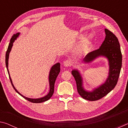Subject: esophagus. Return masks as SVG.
I'll list each match as a JSON object with an SVG mask.
<instances>
[{
	"label": "esophagus",
	"instance_id": "obj_1",
	"mask_svg": "<svg viewBox=\"0 0 128 128\" xmlns=\"http://www.w3.org/2000/svg\"><path fill=\"white\" fill-rule=\"evenodd\" d=\"M64 66L66 67L70 66H71V62L70 61H69V60H66V61H65L64 62Z\"/></svg>",
	"mask_w": 128,
	"mask_h": 128
}]
</instances>
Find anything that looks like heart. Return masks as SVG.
Wrapping results in <instances>:
<instances>
[{
	"label": "heart",
	"instance_id": "b5f03b06",
	"mask_svg": "<svg viewBox=\"0 0 128 128\" xmlns=\"http://www.w3.org/2000/svg\"><path fill=\"white\" fill-rule=\"evenodd\" d=\"M91 46V42L88 39L84 40L81 43L80 46L77 50V54L78 55H81L82 54L86 53L89 49Z\"/></svg>",
	"mask_w": 128,
	"mask_h": 128
}]
</instances>
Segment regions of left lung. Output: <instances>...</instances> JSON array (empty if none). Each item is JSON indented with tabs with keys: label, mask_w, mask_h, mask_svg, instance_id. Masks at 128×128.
<instances>
[{
	"label": "left lung",
	"mask_w": 128,
	"mask_h": 128,
	"mask_svg": "<svg viewBox=\"0 0 128 128\" xmlns=\"http://www.w3.org/2000/svg\"><path fill=\"white\" fill-rule=\"evenodd\" d=\"M106 38L100 48L88 53L84 58L85 62L92 61L98 56H103L109 62V74L106 81L99 88L92 92H86L82 87V80L80 73L77 70H73L72 74L76 82L78 94L84 99L90 101L98 100L107 95L115 87L122 66V54L120 43L114 34L107 29H105Z\"/></svg>",
	"instance_id": "1"
}]
</instances>
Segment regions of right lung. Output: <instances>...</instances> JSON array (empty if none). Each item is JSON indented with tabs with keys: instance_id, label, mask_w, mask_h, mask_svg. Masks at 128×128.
Instances as JSON below:
<instances>
[{
	"instance_id": "add662e5",
	"label": "right lung",
	"mask_w": 128,
	"mask_h": 128,
	"mask_svg": "<svg viewBox=\"0 0 128 128\" xmlns=\"http://www.w3.org/2000/svg\"><path fill=\"white\" fill-rule=\"evenodd\" d=\"M19 34L20 33H17L15 34H14L12 36L11 39H10V43L9 44V46L8 47L7 52H6V67H7V71L8 73V74H9V77H10V83H11L12 85L14 88L15 91L18 93L19 95H20L21 96H22L24 98H25V99H26L27 100L30 102L32 103H42L43 102L47 101L48 100V99L51 98V97L52 96V95L54 94V85H55V82L56 81V78H57L58 74H59V73L60 72V63H57L54 65L52 66L50 70V74H49V82H50V92H48V94H47L46 96L43 97V98H38V99H31V98H28L25 97L24 96H23L22 95H21L20 92H19L18 91H17L15 88L14 87V85H13L12 82L11 78H10V73H9V70H8V58H9V54L10 50H11L12 47L13 46V43L14 41V40H16V38L18 37Z\"/></svg>"
}]
</instances>
